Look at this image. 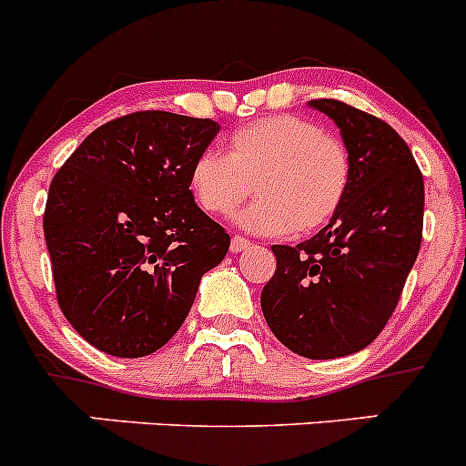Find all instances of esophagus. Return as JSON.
<instances>
[{
    "label": "esophagus",
    "mask_w": 466,
    "mask_h": 466,
    "mask_svg": "<svg viewBox=\"0 0 466 466\" xmlns=\"http://www.w3.org/2000/svg\"><path fill=\"white\" fill-rule=\"evenodd\" d=\"M251 242L247 240V238L242 236H236L233 240H230V254H242L245 249H249Z\"/></svg>",
    "instance_id": "obj_1"
}]
</instances>
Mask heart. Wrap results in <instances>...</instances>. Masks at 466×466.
<instances>
[{
    "label": "heart",
    "mask_w": 466,
    "mask_h": 466,
    "mask_svg": "<svg viewBox=\"0 0 466 466\" xmlns=\"http://www.w3.org/2000/svg\"><path fill=\"white\" fill-rule=\"evenodd\" d=\"M348 183L345 146L290 114L240 127L228 155L208 148L189 169V189L208 215H230L256 192L258 201L236 221L258 236L316 233L339 212Z\"/></svg>",
    "instance_id": "b5f03b06"
}]
</instances>
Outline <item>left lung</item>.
Wrapping results in <instances>:
<instances>
[{
	"instance_id": "obj_1",
	"label": "left lung",
	"mask_w": 466,
	"mask_h": 466,
	"mask_svg": "<svg viewBox=\"0 0 466 466\" xmlns=\"http://www.w3.org/2000/svg\"><path fill=\"white\" fill-rule=\"evenodd\" d=\"M339 126L350 183L329 224L297 247L274 245L260 292L272 334L307 359L359 352L400 299L423 236V176L410 146L380 118L340 100H311Z\"/></svg>"
}]
</instances>
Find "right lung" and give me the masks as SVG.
Wrapping results in <instances>:
<instances>
[{"label":"right lung","mask_w":466,"mask_h":466,"mask_svg":"<svg viewBox=\"0 0 466 466\" xmlns=\"http://www.w3.org/2000/svg\"><path fill=\"white\" fill-rule=\"evenodd\" d=\"M219 123L137 112L93 130L52 178L43 230L56 299L84 340L146 357L180 329L230 238L194 203L189 169Z\"/></svg>","instance_id":"right-lung-1"}]
</instances>
